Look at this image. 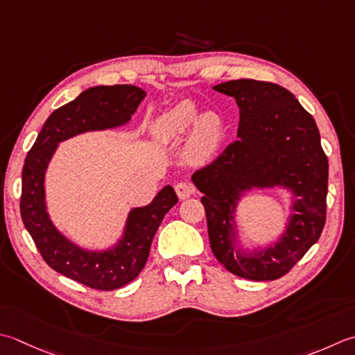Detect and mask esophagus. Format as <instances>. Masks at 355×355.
<instances>
[{
    "label": "esophagus",
    "mask_w": 355,
    "mask_h": 355,
    "mask_svg": "<svg viewBox=\"0 0 355 355\" xmlns=\"http://www.w3.org/2000/svg\"><path fill=\"white\" fill-rule=\"evenodd\" d=\"M193 191H196V189H193V186L189 182H178L175 184V192H177V196H178L180 200L189 198L193 193Z\"/></svg>",
    "instance_id": "1"
}]
</instances>
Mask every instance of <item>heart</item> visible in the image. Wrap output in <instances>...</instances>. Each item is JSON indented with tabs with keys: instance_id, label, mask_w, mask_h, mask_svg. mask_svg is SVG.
<instances>
[{
	"instance_id": "heart-1",
	"label": "heart",
	"mask_w": 355,
	"mask_h": 355,
	"mask_svg": "<svg viewBox=\"0 0 355 355\" xmlns=\"http://www.w3.org/2000/svg\"><path fill=\"white\" fill-rule=\"evenodd\" d=\"M189 132L187 157L196 163L209 162L217 155L223 143V118L214 110L200 114V107L196 101L183 100L155 116L149 126L150 138L162 146L180 143Z\"/></svg>"
}]
</instances>
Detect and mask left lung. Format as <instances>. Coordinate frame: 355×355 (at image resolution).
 Masks as SVG:
<instances>
[{
    "label": "left lung",
    "instance_id": "left-lung-1",
    "mask_svg": "<svg viewBox=\"0 0 355 355\" xmlns=\"http://www.w3.org/2000/svg\"><path fill=\"white\" fill-rule=\"evenodd\" d=\"M232 96L240 109L237 141L192 183L203 193L211 249L229 272L263 282L280 279L320 239L326 221L328 158L315 120L288 89L257 80H234L212 87ZM288 190L284 232L266 247L241 243L236 212L252 190Z\"/></svg>",
    "mask_w": 355,
    "mask_h": 355
}]
</instances>
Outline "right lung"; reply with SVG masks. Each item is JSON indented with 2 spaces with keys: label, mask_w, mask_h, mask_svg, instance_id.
Instances as JSON below:
<instances>
[{
  "label": "right lung",
  "mask_w": 355,
  "mask_h": 355,
  "mask_svg": "<svg viewBox=\"0 0 355 355\" xmlns=\"http://www.w3.org/2000/svg\"><path fill=\"white\" fill-rule=\"evenodd\" d=\"M144 96V89L132 85L86 89L53 110L24 159L19 211L26 229L49 266L94 289L112 291L137 279L158 226L178 201L175 191L168 184L149 205L130 207L114 245L87 249L76 245L52 221L46 201V172L60 143L86 132L126 126Z\"/></svg>",
  "instance_id": "obj_1"
}]
</instances>
